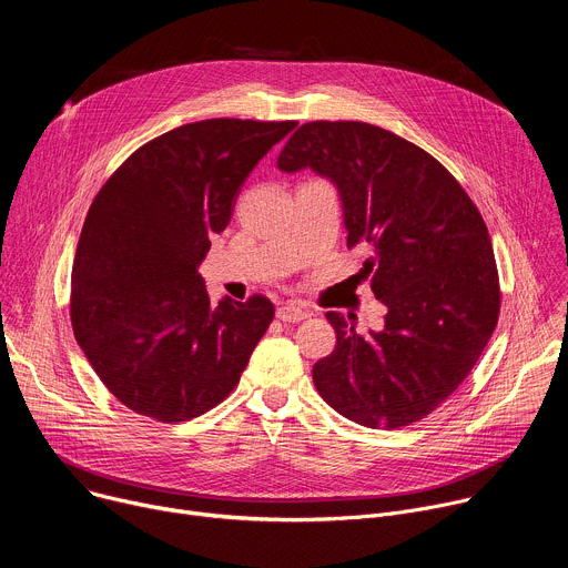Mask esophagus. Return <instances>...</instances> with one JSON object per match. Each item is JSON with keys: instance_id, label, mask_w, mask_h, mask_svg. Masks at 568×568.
<instances>
[{"instance_id": "1", "label": "esophagus", "mask_w": 568, "mask_h": 568, "mask_svg": "<svg viewBox=\"0 0 568 568\" xmlns=\"http://www.w3.org/2000/svg\"><path fill=\"white\" fill-rule=\"evenodd\" d=\"M276 316L285 323H296V321H303L307 316V312L303 307H298L296 303H285L276 310Z\"/></svg>"}]
</instances>
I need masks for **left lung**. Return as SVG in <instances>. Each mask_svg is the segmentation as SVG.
Masks as SVG:
<instances>
[{
    "label": "left lung",
    "instance_id": "8db88e82",
    "mask_svg": "<svg viewBox=\"0 0 568 568\" xmlns=\"http://www.w3.org/2000/svg\"><path fill=\"white\" fill-rule=\"evenodd\" d=\"M278 169H312L342 197L348 247L386 305L384 328L359 335L326 312L337 346L314 364L318 395L371 429L423 420L463 384L501 310L488 226L456 178L416 143L362 121L303 123Z\"/></svg>",
    "mask_w": 568,
    "mask_h": 568
}]
</instances>
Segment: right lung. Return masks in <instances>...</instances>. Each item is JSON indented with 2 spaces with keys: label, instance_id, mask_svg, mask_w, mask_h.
<instances>
[{
  "label": "right lung",
  "instance_id": "obj_1",
  "mask_svg": "<svg viewBox=\"0 0 568 568\" xmlns=\"http://www.w3.org/2000/svg\"><path fill=\"white\" fill-rule=\"evenodd\" d=\"M296 121L209 119L134 150L94 197L71 270V328L108 390L139 416L193 420L235 388L274 305L211 303V233Z\"/></svg>",
  "mask_w": 568,
  "mask_h": 568
}]
</instances>
